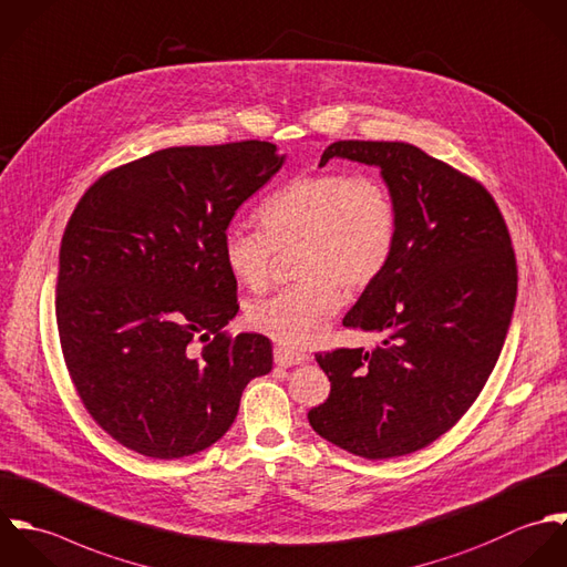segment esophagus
I'll return each instance as SVG.
<instances>
[{"mask_svg":"<svg viewBox=\"0 0 567 567\" xmlns=\"http://www.w3.org/2000/svg\"><path fill=\"white\" fill-rule=\"evenodd\" d=\"M310 357L306 352H299V350H290V348H281L277 346L275 348V363L281 365V368H292V365H301L306 363Z\"/></svg>","mask_w":567,"mask_h":567,"instance_id":"34e87169","label":"esophagus"}]
</instances>
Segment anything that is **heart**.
Masks as SVG:
<instances>
[{"label":"heart","mask_w":567,"mask_h":567,"mask_svg":"<svg viewBox=\"0 0 567 567\" xmlns=\"http://www.w3.org/2000/svg\"><path fill=\"white\" fill-rule=\"evenodd\" d=\"M259 233L228 228L221 257L248 290H264L275 252H292L297 284L248 308V323L288 348L319 341L348 297L368 290L389 266L398 241V206L370 176L303 174L268 195L257 213Z\"/></svg>","instance_id":"1"}]
</instances>
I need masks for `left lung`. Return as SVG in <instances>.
Listing matches in <instances>:
<instances>
[{
  "instance_id": "1",
  "label": "left lung",
  "mask_w": 567,
  "mask_h": 567,
  "mask_svg": "<svg viewBox=\"0 0 567 567\" xmlns=\"http://www.w3.org/2000/svg\"><path fill=\"white\" fill-rule=\"evenodd\" d=\"M332 158L380 169L398 206V241L343 319L382 343L317 354L332 389L308 420L354 455L400 457L446 433L484 389L515 310V250L493 195L422 150L339 141L319 167Z\"/></svg>"
}]
</instances>
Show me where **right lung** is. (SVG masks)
Wrapping results in <instances>:
<instances>
[{"instance_id":"right-lung-1","label":"right lung","mask_w":567,"mask_h":567,"mask_svg":"<svg viewBox=\"0 0 567 567\" xmlns=\"http://www.w3.org/2000/svg\"><path fill=\"white\" fill-rule=\"evenodd\" d=\"M272 143L169 147L101 176L59 250L56 328L76 393L123 446L176 460L215 444L272 370L261 334L228 337L235 210L284 165Z\"/></svg>"}]
</instances>
